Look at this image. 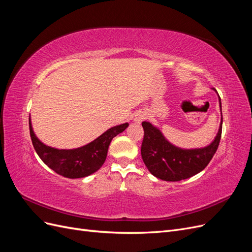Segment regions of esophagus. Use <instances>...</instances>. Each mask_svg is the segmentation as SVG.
<instances>
[{"mask_svg": "<svg viewBox=\"0 0 252 252\" xmlns=\"http://www.w3.org/2000/svg\"><path fill=\"white\" fill-rule=\"evenodd\" d=\"M146 117H147V114L145 113L144 111H138V112L134 114L133 122H134V123H136V124H140L142 121H144L145 119H146Z\"/></svg>", "mask_w": 252, "mask_h": 252, "instance_id": "esophagus-1", "label": "esophagus"}]
</instances>
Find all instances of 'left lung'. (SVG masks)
I'll use <instances>...</instances> for the list:
<instances>
[{
	"label": "left lung",
	"instance_id": "obj_1",
	"mask_svg": "<svg viewBox=\"0 0 252 252\" xmlns=\"http://www.w3.org/2000/svg\"><path fill=\"white\" fill-rule=\"evenodd\" d=\"M213 90L217 93L215 88ZM218 96L220 110V127L216 138L205 147L181 148L175 146L165 138L157 126L150 122H143L145 133L141 155L144 164L152 175L163 181L178 182L193 177L209 164L219 147L222 134V103L220 95Z\"/></svg>",
	"mask_w": 252,
	"mask_h": 252
}]
</instances>
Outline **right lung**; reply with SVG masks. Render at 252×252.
I'll return each mask as SVG.
<instances>
[{"label": "right lung", "mask_w": 252, "mask_h": 252, "mask_svg": "<svg viewBox=\"0 0 252 252\" xmlns=\"http://www.w3.org/2000/svg\"><path fill=\"white\" fill-rule=\"evenodd\" d=\"M128 123L113 126L98 138L79 148L59 149L44 144L35 135L29 116V130L37 156L50 169L68 179L85 178L101 168L114 136L123 132Z\"/></svg>", "instance_id": "obj_1"}]
</instances>
